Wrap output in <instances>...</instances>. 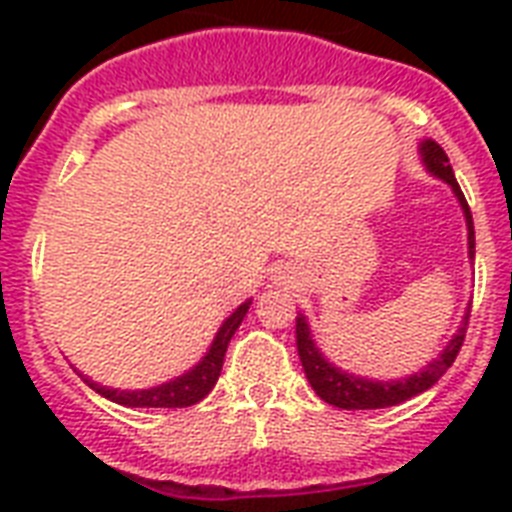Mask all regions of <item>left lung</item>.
Segmentation results:
<instances>
[{
	"mask_svg": "<svg viewBox=\"0 0 512 512\" xmlns=\"http://www.w3.org/2000/svg\"><path fill=\"white\" fill-rule=\"evenodd\" d=\"M420 156L422 164H425V170L433 177H438V180L449 183V188H452L457 201H460L462 215H465V223H468V257L473 260V257H476L473 215H470L468 201H465L460 185H457V177H454L452 172L449 156L444 154V148L438 146L436 140H422ZM468 316L470 311H465L460 329L454 332L452 340L446 342V348L441 350L428 366H422L420 372L409 374V377H401V380H369V377L345 372V369L332 364V361L324 358V353L316 348L311 327H308V321H305L303 313L297 316V353H300V361H303L305 377H308L311 388L316 390V396H319L321 401H327V404L337 406V409H385V406L404 404L409 398L420 396V393L433 388V385L444 377L446 369L454 364V358H457V353H460L462 348L465 329H468Z\"/></svg>",
	"mask_w": 512,
	"mask_h": 512,
	"instance_id": "8db88e82",
	"label": "left lung"
}]
</instances>
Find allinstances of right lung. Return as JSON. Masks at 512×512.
Instances as JSON below:
<instances>
[{"label": "right lung", "mask_w": 512, "mask_h": 512, "mask_svg": "<svg viewBox=\"0 0 512 512\" xmlns=\"http://www.w3.org/2000/svg\"><path fill=\"white\" fill-rule=\"evenodd\" d=\"M252 300H244V303L236 308V311L228 316V319L220 324L215 340L209 345V350L201 356V361L196 366H191L188 372H183L180 377L170 382H162V385H154V388L143 390H116L106 388L100 382H92L90 377H84V382L90 385L95 393H100L108 401L122 406H148V409H183V406L199 404L201 398L207 396L209 390L215 388L217 377H220V369H223L225 350H228V342L236 335V329L247 316Z\"/></svg>", "instance_id": "right-lung-1"}]
</instances>
